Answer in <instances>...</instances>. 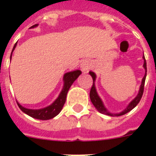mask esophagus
I'll list each match as a JSON object with an SVG mask.
<instances>
[{"mask_svg": "<svg viewBox=\"0 0 156 156\" xmlns=\"http://www.w3.org/2000/svg\"><path fill=\"white\" fill-rule=\"evenodd\" d=\"M90 68V62L87 60H83V61L81 62L80 64V69L82 70L83 73H87L88 71V69Z\"/></svg>", "mask_w": 156, "mask_h": 156, "instance_id": "obj_1", "label": "esophagus"}]
</instances>
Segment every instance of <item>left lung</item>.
Wrapping results in <instances>:
<instances>
[{"label":"left lung","mask_w":156,"mask_h":156,"mask_svg":"<svg viewBox=\"0 0 156 156\" xmlns=\"http://www.w3.org/2000/svg\"><path fill=\"white\" fill-rule=\"evenodd\" d=\"M143 59H144V65H143V67H144V70H145V74H144V77H143L142 81H141V84H140V88H139V91L137 95L133 100L129 103V105H127L126 108L124 110H122L121 112L119 113H112L108 111L107 108H105L104 103H103L102 100L101 99V98L99 97L98 94L97 90H96V87H95V80H96V74L94 73V72L90 71L89 72V74L92 76V79H93V85H92V87L90 89V98L92 104L94 105L96 109L100 112V113L105 114V115H108L110 116H120V115H124V114L127 113L129 111H131L133 108H135L137 105L138 104L139 101L141 99V97L143 95V92H144V82H145V78L146 75H147V65H146V61L144 55L143 56Z\"/></svg>","instance_id":"1"}]
</instances>
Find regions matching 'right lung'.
Returning a JSON list of instances; mask_svg holds the SVG:
<instances>
[{
    "label": "right lung",
    "mask_w": 156,
    "mask_h": 156,
    "mask_svg": "<svg viewBox=\"0 0 156 156\" xmlns=\"http://www.w3.org/2000/svg\"><path fill=\"white\" fill-rule=\"evenodd\" d=\"M37 26H38V24L34 25V26L30 27V29L35 28ZM16 45H17V43H16V44H15L13 49H12V54H11L10 56V60H12V52L15 50ZM81 73H81L80 70L77 69L74 70V71L68 72V73L64 74V76H63V83H64V84H63L62 90L59 94L58 97L50 105L47 106L45 108H40V109H30V108H27L22 106L17 101L18 106H19V108L24 113L33 117L34 119H41V120H48V119H52V118L55 117L57 115H58L59 112L62 109L63 105H64L65 102H66V95H67V93H68L70 87L72 86L74 81L79 77V76Z\"/></svg>",
    "instance_id": "add662e5"
}]
</instances>
